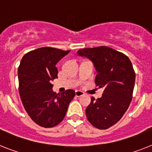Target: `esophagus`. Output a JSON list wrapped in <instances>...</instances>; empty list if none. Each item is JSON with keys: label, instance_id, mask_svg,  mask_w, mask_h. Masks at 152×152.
<instances>
[{"label": "esophagus", "instance_id": "obj_1", "mask_svg": "<svg viewBox=\"0 0 152 152\" xmlns=\"http://www.w3.org/2000/svg\"><path fill=\"white\" fill-rule=\"evenodd\" d=\"M84 94H85L83 91H81V90H76V96L77 97H80L81 96H83Z\"/></svg>", "mask_w": 152, "mask_h": 152}]
</instances>
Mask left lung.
Masks as SVG:
<instances>
[{
	"instance_id": "1",
	"label": "left lung",
	"mask_w": 152,
	"mask_h": 152,
	"mask_svg": "<svg viewBox=\"0 0 152 152\" xmlns=\"http://www.w3.org/2000/svg\"><path fill=\"white\" fill-rule=\"evenodd\" d=\"M89 58L97 75L95 83L104 88L100 98H91L86 109L88 121L98 129H107L118 122L132 100L135 72L129 58L107 46L87 48L77 52Z\"/></svg>"
}]
</instances>
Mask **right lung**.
<instances>
[{"mask_svg":"<svg viewBox=\"0 0 152 152\" xmlns=\"http://www.w3.org/2000/svg\"><path fill=\"white\" fill-rule=\"evenodd\" d=\"M69 52L42 47L21 58L18 71L19 94L29 117L41 127H52L60 123L75 96L73 90L56 94L51 83L58 78L56 65Z\"/></svg>","mask_w":152,"mask_h":152,"instance_id":"right-lung-1","label":"right lung"}]
</instances>
